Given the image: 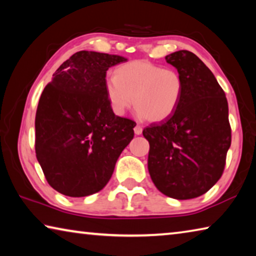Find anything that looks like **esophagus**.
Masks as SVG:
<instances>
[{
	"label": "esophagus",
	"mask_w": 256,
	"mask_h": 256,
	"mask_svg": "<svg viewBox=\"0 0 256 256\" xmlns=\"http://www.w3.org/2000/svg\"><path fill=\"white\" fill-rule=\"evenodd\" d=\"M134 133H136V136H140V134L142 133V126H140V125H136V126L134 128Z\"/></svg>",
	"instance_id": "34e87169"
}]
</instances>
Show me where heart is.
I'll list each match as a JSON object with an SVG mask.
<instances>
[{"mask_svg":"<svg viewBox=\"0 0 256 256\" xmlns=\"http://www.w3.org/2000/svg\"><path fill=\"white\" fill-rule=\"evenodd\" d=\"M112 110L123 115L133 105L149 122H162L176 110L183 94V80L172 68L136 60L118 66L105 81Z\"/></svg>","mask_w":256,"mask_h":256,"instance_id":"1","label":"heart"}]
</instances>
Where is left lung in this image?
I'll return each instance as SVG.
<instances>
[{
	"label": "left lung",
	"instance_id": "8db88e82",
	"mask_svg": "<svg viewBox=\"0 0 256 256\" xmlns=\"http://www.w3.org/2000/svg\"><path fill=\"white\" fill-rule=\"evenodd\" d=\"M183 80L176 110L144 130L149 141L148 170L164 196L188 200L208 192L222 175L232 142L228 102L222 86L196 54L167 55Z\"/></svg>",
	"mask_w": 256,
	"mask_h": 256
}]
</instances>
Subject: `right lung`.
Returning a JSON list of instances; mask_svg holds the SVG:
<instances>
[{
	"mask_svg": "<svg viewBox=\"0 0 256 256\" xmlns=\"http://www.w3.org/2000/svg\"><path fill=\"white\" fill-rule=\"evenodd\" d=\"M120 55L80 50L55 71L38 102L36 157L48 184L64 196L105 188L136 122L116 116L105 92L106 72Z\"/></svg>",
	"mask_w": 256,
	"mask_h": 256,
	"instance_id": "obj_1",
	"label": "right lung"
}]
</instances>
